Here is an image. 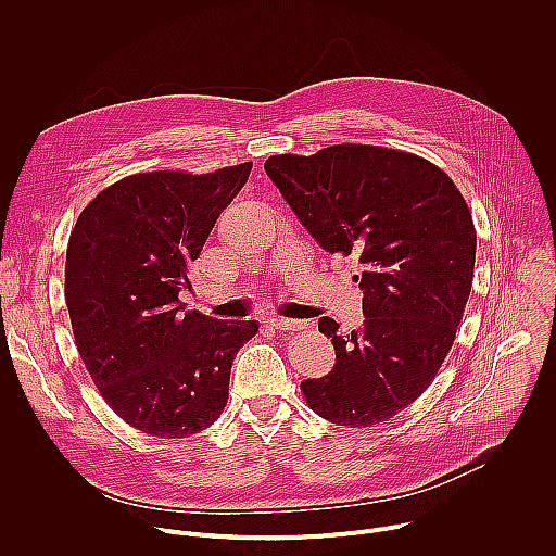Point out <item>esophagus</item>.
I'll return each mask as SVG.
<instances>
[{"label":"esophagus","instance_id":"34e87169","mask_svg":"<svg viewBox=\"0 0 556 556\" xmlns=\"http://www.w3.org/2000/svg\"><path fill=\"white\" fill-rule=\"evenodd\" d=\"M268 326L275 328V330H301V328H303V321L286 319V316H270Z\"/></svg>","mask_w":556,"mask_h":556}]
</instances>
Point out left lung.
Segmentation results:
<instances>
[{"label": "left lung", "instance_id": "obj_1", "mask_svg": "<svg viewBox=\"0 0 556 556\" xmlns=\"http://www.w3.org/2000/svg\"><path fill=\"white\" fill-rule=\"evenodd\" d=\"M294 215L328 253L358 255L365 321L350 334L330 316L328 376L301 382L314 414L371 427L407 409L446 358L466 307L475 226L453 180L420 155L332 144L264 165Z\"/></svg>", "mask_w": 556, "mask_h": 556}]
</instances>
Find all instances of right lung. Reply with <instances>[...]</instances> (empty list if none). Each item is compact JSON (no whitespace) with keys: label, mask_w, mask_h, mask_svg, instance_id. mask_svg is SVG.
Returning a JSON list of instances; mask_svg holds the SVG:
<instances>
[{"label":"right lung","mask_w":556,"mask_h":556,"mask_svg":"<svg viewBox=\"0 0 556 556\" xmlns=\"http://www.w3.org/2000/svg\"><path fill=\"white\" fill-rule=\"evenodd\" d=\"M253 163L206 176L138 174L78 215L65 255L76 350L112 412L157 438L211 427L228 399L230 365L257 321L187 309V270Z\"/></svg>","instance_id":"add662e5"}]
</instances>
